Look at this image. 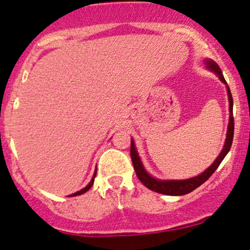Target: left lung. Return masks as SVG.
I'll use <instances>...</instances> for the list:
<instances>
[{
  "label": "left lung",
  "mask_w": 250,
  "mask_h": 250,
  "mask_svg": "<svg viewBox=\"0 0 250 250\" xmlns=\"http://www.w3.org/2000/svg\"><path fill=\"white\" fill-rule=\"evenodd\" d=\"M206 68L209 69L220 79L221 82H223L226 84L227 88V95H228V101H229V122H228V129H227V135H226V141L223 145L222 150L219 156L216 157V160L211 163V166L206 169L205 171H202L197 176L190 177L187 180H159L156 177H153L146 170L145 166L140 159L139 153H137V149L135 147L134 140L131 139V147H130V156L131 161H133L134 169L136 171L137 177L141 181L143 185L146 186L150 190L156 191V193L165 194V195H171V196H180V195H186L190 191H193L194 189L200 187L202 183H205L209 177L213 175V173L216 170L217 167L220 166V163L222 162V160L225 159L226 155L228 154V151L230 150L231 143H233V137H234V116H233V97H231L230 89L227 85V82L223 77L222 71H221L220 67L217 65V63L213 61L210 59L205 60Z\"/></svg>",
  "instance_id": "1"
}]
</instances>
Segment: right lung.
<instances>
[{
    "instance_id": "right-lung-1",
    "label": "right lung",
    "mask_w": 250,
    "mask_h": 250,
    "mask_svg": "<svg viewBox=\"0 0 250 250\" xmlns=\"http://www.w3.org/2000/svg\"><path fill=\"white\" fill-rule=\"evenodd\" d=\"M95 176H96V170H95V173H94V175H93V177H91V180H90V182L88 183L87 186H85L84 188L83 189H81V190H79V191H76V193H74V194H71V195H69V196H77V195H81V194H83V193H85V191H88L89 189H90L91 187H93V185H94V179H95Z\"/></svg>"
}]
</instances>
